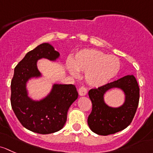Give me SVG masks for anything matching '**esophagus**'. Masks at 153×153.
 Wrapping results in <instances>:
<instances>
[{"label": "esophagus", "instance_id": "obj_1", "mask_svg": "<svg viewBox=\"0 0 153 153\" xmlns=\"http://www.w3.org/2000/svg\"><path fill=\"white\" fill-rule=\"evenodd\" d=\"M78 92L80 96H85L87 94V89H86V88L84 87V86H81V87L79 88Z\"/></svg>", "mask_w": 153, "mask_h": 153}]
</instances>
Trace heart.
Masks as SVG:
<instances>
[{
    "mask_svg": "<svg viewBox=\"0 0 153 153\" xmlns=\"http://www.w3.org/2000/svg\"><path fill=\"white\" fill-rule=\"evenodd\" d=\"M68 71L77 76L79 71H85V78L89 85L100 87L107 84L119 74L121 63L118 57L108 55L97 49H83L66 64Z\"/></svg>",
    "mask_w": 153,
    "mask_h": 153,
    "instance_id": "heart-1",
    "label": "heart"
}]
</instances>
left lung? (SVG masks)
I'll list each match as a JSON object with an SVG mask.
<instances>
[{"mask_svg": "<svg viewBox=\"0 0 153 153\" xmlns=\"http://www.w3.org/2000/svg\"><path fill=\"white\" fill-rule=\"evenodd\" d=\"M124 91L126 101L122 106L112 108L103 100V95L112 88ZM88 96L92 102V111L88 124L94 133L101 135L114 134L128 127L133 121L139 102V87L133 75H127L98 88L91 89Z\"/></svg>", "mask_w": 153, "mask_h": 153, "instance_id": "left-lung-1", "label": "left lung"}]
</instances>
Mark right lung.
Returning a JSON list of instances; mask_svg holds the SVG:
<instances>
[{"label": "right lung", "mask_w": 153, "mask_h": 153, "mask_svg": "<svg viewBox=\"0 0 153 153\" xmlns=\"http://www.w3.org/2000/svg\"><path fill=\"white\" fill-rule=\"evenodd\" d=\"M59 53L49 43H42L26 54L15 68L11 82V105L19 122L25 128L40 133L49 134L60 130L67 120V113L78 98L74 85L54 84L47 97L40 101L28 96L26 83L31 78L41 76L37 66L38 59L56 60Z\"/></svg>", "instance_id": "right-lung-1"}]
</instances>
